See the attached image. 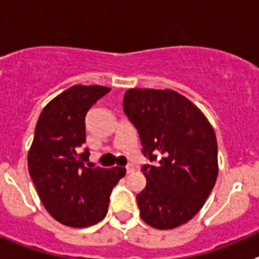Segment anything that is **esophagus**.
Returning <instances> with one entry per match:
<instances>
[{"label": "esophagus", "instance_id": "esophagus-1", "mask_svg": "<svg viewBox=\"0 0 259 259\" xmlns=\"http://www.w3.org/2000/svg\"><path fill=\"white\" fill-rule=\"evenodd\" d=\"M125 171H127V174H132L135 171V166L134 164H128L127 167H125Z\"/></svg>", "mask_w": 259, "mask_h": 259}]
</instances>
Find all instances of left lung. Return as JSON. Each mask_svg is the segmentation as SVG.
<instances>
[{"instance_id":"obj_1","label":"left lung","mask_w":259,"mask_h":259,"mask_svg":"<svg viewBox=\"0 0 259 259\" xmlns=\"http://www.w3.org/2000/svg\"><path fill=\"white\" fill-rule=\"evenodd\" d=\"M123 109L140 136L143 153L159 164L143 167L145 188L137 194L140 215L157 230L191 221L203 206L218 176L212 125L188 98L172 89L131 88Z\"/></svg>"}]
</instances>
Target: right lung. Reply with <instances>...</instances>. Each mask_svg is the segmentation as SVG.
Listing matches in <instances>:
<instances>
[{"mask_svg": "<svg viewBox=\"0 0 259 259\" xmlns=\"http://www.w3.org/2000/svg\"><path fill=\"white\" fill-rule=\"evenodd\" d=\"M110 92L102 85H72L59 93L38 116L28 150V171L41 202L53 218L74 228L101 222L111 189L125 175L124 167L89 168L85 115Z\"/></svg>", "mask_w": 259, "mask_h": 259, "instance_id": "obj_1", "label": "right lung"}]
</instances>
